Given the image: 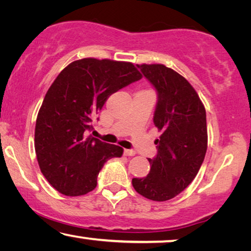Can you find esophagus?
Listing matches in <instances>:
<instances>
[{"label": "esophagus", "mask_w": 251, "mask_h": 251, "mask_svg": "<svg viewBox=\"0 0 251 251\" xmlns=\"http://www.w3.org/2000/svg\"><path fill=\"white\" fill-rule=\"evenodd\" d=\"M124 154L127 156H133L136 154V152L134 151V150H128V149H125L124 150Z\"/></svg>", "instance_id": "34e87169"}]
</instances>
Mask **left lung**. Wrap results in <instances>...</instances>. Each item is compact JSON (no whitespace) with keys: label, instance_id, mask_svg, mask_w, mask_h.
Here are the masks:
<instances>
[{"label":"left lung","instance_id":"left-lung-1","mask_svg":"<svg viewBox=\"0 0 251 251\" xmlns=\"http://www.w3.org/2000/svg\"><path fill=\"white\" fill-rule=\"evenodd\" d=\"M141 72L158 92L153 123L161 135L158 154L149 159L150 174L133 178L134 189L151 201H164L194 180L207 150L206 111L186 78L163 64H141Z\"/></svg>","mask_w":251,"mask_h":251}]
</instances>
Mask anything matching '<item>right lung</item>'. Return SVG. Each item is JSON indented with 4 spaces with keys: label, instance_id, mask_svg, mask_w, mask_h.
<instances>
[{
    "label": "right lung",
    "instance_id": "add662e5",
    "mask_svg": "<svg viewBox=\"0 0 251 251\" xmlns=\"http://www.w3.org/2000/svg\"><path fill=\"white\" fill-rule=\"evenodd\" d=\"M133 63L82 58L58 74L45 96L36 121L35 150L40 171L56 190L81 196L97 186V177L123 150L88 135L108 97L140 80Z\"/></svg>",
    "mask_w": 251,
    "mask_h": 251
}]
</instances>
